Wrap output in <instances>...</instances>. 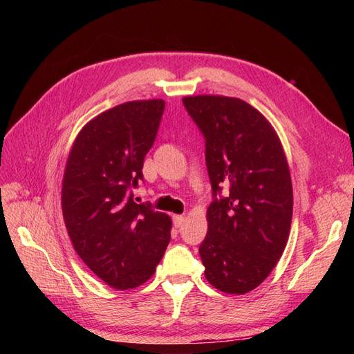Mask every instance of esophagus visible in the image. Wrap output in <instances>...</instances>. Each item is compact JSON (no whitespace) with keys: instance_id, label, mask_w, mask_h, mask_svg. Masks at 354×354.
Here are the masks:
<instances>
[{"instance_id":"obj_1","label":"esophagus","mask_w":354,"mask_h":354,"mask_svg":"<svg viewBox=\"0 0 354 354\" xmlns=\"http://www.w3.org/2000/svg\"><path fill=\"white\" fill-rule=\"evenodd\" d=\"M173 223L176 227H180L185 223V216H173Z\"/></svg>"}]
</instances>
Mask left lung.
<instances>
[{
  "label": "left lung",
  "mask_w": 354,
  "mask_h": 354,
  "mask_svg": "<svg viewBox=\"0 0 354 354\" xmlns=\"http://www.w3.org/2000/svg\"><path fill=\"white\" fill-rule=\"evenodd\" d=\"M183 104L205 138L212 187L208 232L199 246L207 281L246 294L274 269L292 220L291 174L279 137L250 103L189 95ZM223 185L230 195L221 196Z\"/></svg>",
  "instance_id": "left-lung-1"
}]
</instances>
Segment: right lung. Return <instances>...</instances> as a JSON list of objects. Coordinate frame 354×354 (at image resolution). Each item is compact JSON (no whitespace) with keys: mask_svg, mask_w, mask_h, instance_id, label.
<instances>
[{"mask_svg":"<svg viewBox=\"0 0 354 354\" xmlns=\"http://www.w3.org/2000/svg\"><path fill=\"white\" fill-rule=\"evenodd\" d=\"M164 100L118 104L85 124L73 142L62 209L81 260L115 289L145 283L169 242L171 218L136 203L133 187L158 134Z\"/></svg>","mask_w":354,"mask_h":354,"instance_id":"obj_1","label":"right lung"}]
</instances>
